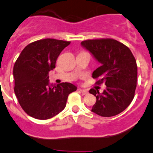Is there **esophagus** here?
Listing matches in <instances>:
<instances>
[{
    "label": "esophagus",
    "mask_w": 153,
    "mask_h": 153,
    "mask_svg": "<svg viewBox=\"0 0 153 153\" xmlns=\"http://www.w3.org/2000/svg\"><path fill=\"white\" fill-rule=\"evenodd\" d=\"M78 91L80 92H81V94H83V95H86V94H88V91H86V90H83V89H78Z\"/></svg>",
    "instance_id": "1"
}]
</instances>
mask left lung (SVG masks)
I'll use <instances>...</instances> for the list:
<instances>
[{
  "label": "left lung",
  "mask_w": 153,
  "mask_h": 153,
  "mask_svg": "<svg viewBox=\"0 0 153 153\" xmlns=\"http://www.w3.org/2000/svg\"><path fill=\"white\" fill-rule=\"evenodd\" d=\"M81 44L100 63L92 74L99 79L96 84L106 85L102 94L90 90L97 98L91 111L102 117L121 113L132 102L137 87V65L131 50L111 38L87 40Z\"/></svg>",
  "instance_id": "1"
}]
</instances>
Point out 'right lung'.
Instances as JSON below:
<instances>
[{"label": "right lung", "instance_id": "obj_1", "mask_svg": "<svg viewBox=\"0 0 153 153\" xmlns=\"http://www.w3.org/2000/svg\"><path fill=\"white\" fill-rule=\"evenodd\" d=\"M69 41L46 38L27 45L13 66L14 92L24 111L37 119L53 118L65 109L68 94L77 87L65 82L49 83L50 71Z\"/></svg>", "mask_w": 153, "mask_h": 153}]
</instances>
